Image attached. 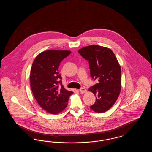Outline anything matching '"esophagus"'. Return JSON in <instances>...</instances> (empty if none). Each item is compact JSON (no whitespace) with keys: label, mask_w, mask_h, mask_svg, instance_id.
<instances>
[{"label":"esophagus","mask_w":152,"mask_h":152,"mask_svg":"<svg viewBox=\"0 0 152 152\" xmlns=\"http://www.w3.org/2000/svg\"><path fill=\"white\" fill-rule=\"evenodd\" d=\"M80 93H81V94H84V93H86V92H87V90H86V89L84 88H81L80 89Z\"/></svg>","instance_id":"34e87169"}]
</instances>
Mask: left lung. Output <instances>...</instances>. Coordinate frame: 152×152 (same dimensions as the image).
<instances>
[{"label":"left lung","mask_w":152,"mask_h":152,"mask_svg":"<svg viewBox=\"0 0 152 152\" xmlns=\"http://www.w3.org/2000/svg\"><path fill=\"white\" fill-rule=\"evenodd\" d=\"M79 53L89 61L91 76L97 81L89 88L96 96L90 108L97 113L105 112L113 105L120 94L121 67L114 53L108 48L92 45L81 48Z\"/></svg>","instance_id":"1"}]
</instances>
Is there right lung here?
Returning a JSON list of instances; mask_svg holds the SVG:
<instances>
[{"instance_id": "obj_1", "label": "right lung", "mask_w": 152, "mask_h": 152, "mask_svg": "<svg viewBox=\"0 0 152 152\" xmlns=\"http://www.w3.org/2000/svg\"><path fill=\"white\" fill-rule=\"evenodd\" d=\"M69 51L48 50L35 58L30 72L31 88L39 105L51 114H58L66 107L72 92L62 85L58 67Z\"/></svg>"}]
</instances>
